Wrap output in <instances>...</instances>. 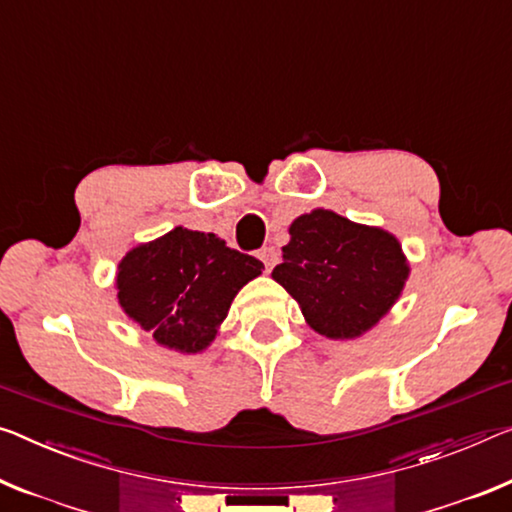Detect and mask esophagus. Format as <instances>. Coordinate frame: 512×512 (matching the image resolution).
Instances as JSON below:
<instances>
[{"label":"esophagus","mask_w":512,"mask_h":512,"mask_svg":"<svg viewBox=\"0 0 512 512\" xmlns=\"http://www.w3.org/2000/svg\"><path fill=\"white\" fill-rule=\"evenodd\" d=\"M258 258H261V261H263L265 270L270 272L272 267L277 265V261H279V254H277V249H274V247H263L261 251H258Z\"/></svg>","instance_id":"esophagus-1"}]
</instances>
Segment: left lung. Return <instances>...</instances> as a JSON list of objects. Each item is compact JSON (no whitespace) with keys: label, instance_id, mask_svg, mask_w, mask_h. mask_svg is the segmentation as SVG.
I'll return each mask as SVG.
<instances>
[{"label":"left lung","instance_id":"8db88e82","mask_svg":"<svg viewBox=\"0 0 512 512\" xmlns=\"http://www.w3.org/2000/svg\"><path fill=\"white\" fill-rule=\"evenodd\" d=\"M410 267L398 240L382 229L313 210L290 224L279 281L318 334L355 338L398 300Z\"/></svg>","mask_w":512,"mask_h":512}]
</instances>
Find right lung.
I'll list each match as a JSON object with an SVG mask.
<instances>
[{
	"instance_id": "add662e5",
	"label": "right lung",
	"mask_w": 512,
	"mask_h": 512,
	"mask_svg": "<svg viewBox=\"0 0 512 512\" xmlns=\"http://www.w3.org/2000/svg\"><path fill=\"white\" fill-rule=\"evenodd\" d=\"M258 258L226 247L215 233L169 231L139 245L119 265V302L157 343L199 352L215 338L233 297L258 277Z\"/></svg>"
}]
</instances>
